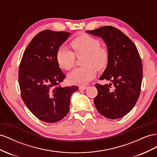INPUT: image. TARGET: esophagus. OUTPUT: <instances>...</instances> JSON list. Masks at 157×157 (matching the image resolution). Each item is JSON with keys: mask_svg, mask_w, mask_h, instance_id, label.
Wrapping results in <instances>:
<instances>
[{"mask_svg": "<svg viewBox=\"0 0 157 157\" xmlns=\"http://www.w3.org/2000/svg\"><path fill=\"white\" fill-rule=\"evenodd\" d=\"M87 89V87L86 86H80L79 87V90H86V89Z\"/></svg>", "mask_w": 157, "mask_h": 157, "instance_id": "obj_1", "label": "esophagus"}]
</instances>
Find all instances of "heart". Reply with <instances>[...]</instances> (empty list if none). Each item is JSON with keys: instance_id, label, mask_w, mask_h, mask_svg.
I'll return each mask as SVG.
<instances>
[{"instance_id": "heart-1", "label": "heart", "mask_w": 157, "mask_h": 157, "mask_svg": "<svg viewBox=\"0 0 157 157\" xmlns=\"http://www.w3.org/2000/svg\"><path fill=\"white\" fill-rule=\"evenodd\" d=\"M74 52L66 47H60L56 54V59L59 66L66 70L72 68L75 62V56L78 57L85 56L83 65L68 74L69 82L75 85L84 86L95 76L96 70H104L109 62V54L107 49L101 47L98 39L90 35L83 34L74 39L71 42Z\"/></svg>"}]
</instances>
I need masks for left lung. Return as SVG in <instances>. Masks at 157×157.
<instances>
[{
  "label": "left lung",
  "mask_w": 157,
  "mask_h": 157,
  "mask_svg": "<svg viewBox=\"0 0 157 157\" xmlns=\"http://www.w3.org/2000/svg\"><path fill=\"white\" fill-rule=\"evenodd\" d=\"M86 32L103 39L109 54L106 68L99 79L111 83L95 85L98 90L94 99L96 109L107 118H122L133 108L140 97L143 78L140 54L131 39L113 26ZM112 84L113 90L110 89Z\"/></svg>",
  "instance_id": "left-lung-1"
}]
</instances>
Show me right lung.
<instances>
[{
  "instance_id": "right-lung-1",
  "label": "right lung",
  "mask_w": 157,
  "mask_h": 157,
  "mask_svg": "<svg viewBox=\"0 0 157 157\" xmlns=\"http://www.w3.org/2000/svg\"><path fill=\"white\" fill-rule=\"evenodd\" d=\"M46 29L35 35L22 56L18 71L21 96L28 109L40 120L55 123L68 114L70 97L78 87L59 86L66 76L56 54L70 35Z\"/></svg>"
}]
</instances>
